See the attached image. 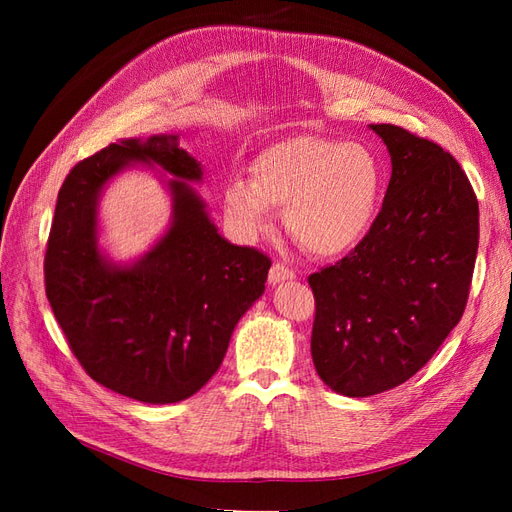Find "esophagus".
Masks as SVG:
<instances>
[{"instance_id":"esophagus-1","label":"esophagus","mask_w":512,"mask_h":512,"mask_svg":"<svg viewBox=\"0 0 512 512\" xmlns=\"http://www.w3.org/2000/svg\"><path fill=\"white\" fill-rule=\"evenodd\" d=\"M297 277V273H294L288 265H284V262H275V265L271 267L269 271V284H280V282H288V280H294Z\"/></svg>"}]
</instances>
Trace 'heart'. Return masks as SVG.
Returning <instances> with one entry per match:
<instances>
[{"label": "heart", "instance_id": "heart-1", "mask_svg": "<svg viewBox=\"0 0 512 512\" xmlns=\"http://www.w3.org/2000/svg\"><path fill=\"white\" fill-rule=\"evenodd\" d=\"M252 177L228 181V218L256 237L271 228L273 207L286 209L292 237L316 256L352 250L374 224L384 188L374 149L322 136H294L265 149Z\"/></svg>", "mask_w": 512, "mask_h": 512}]
</instances>
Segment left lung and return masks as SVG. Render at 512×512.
Returning a JSON list of instances; mask_svg holds the SVG:
<instances>
[{"mask_svg":"<svg viewBox=\"0 0 512 512\" xmlns=\"http://www.w3.org/2000/svg\"><path fill=\"white\" fill-rule=\"evenodd\" d=\"M393 173L380 213L354 250L307 277L316 299L312 359L339 395L369 397L410 380L468 303L478 200L440 145L371 123Z\"/></svg>","mask_w":512,"mask_h":512,"instance_id":"left-lung-1","label":"left lung"}]
</instances>
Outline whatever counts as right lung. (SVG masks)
<instances>
[{
	"label": "right lung",
	"mask_w": 512,
	"mask_h": 512,
	"mask_svg": "<svg viewBox=\"0 0 512 512\" xmlns=\"http://www.w3.org/2000/svg\"><path fill=\"white\" fill-rule=\"evenodd\" d=\"M173 134L128 138L76 164L61 185L44 254V286L76 359L106 389L177 404L220 369L241 316L265 292L271 260L228 243L188 181L203 166ZM156 163L176 179L174 220L132 266L97 247V200L123 167Z\"/></svg>",
	"instance_id": "right-lung-1"
}]
</instances>
